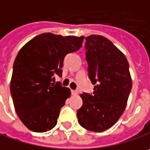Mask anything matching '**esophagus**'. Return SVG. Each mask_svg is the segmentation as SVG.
<instances>
[{
	"label": "esophagus",
	"instance_id": "esophagus-1",
	"mask_svg": "<svg viewBox=\"0 0 150 150\" xmlns=\"http://www.w3.org/2000/svg\"><path fill=\"white\" fill-rule=\"evenodd\" d=\"M71 93H72V95H77V94H78V92L75 91V90H71Z\"/></svg>",
	"mask_w": 150,
	"mask_h": 150
}]
</instances>
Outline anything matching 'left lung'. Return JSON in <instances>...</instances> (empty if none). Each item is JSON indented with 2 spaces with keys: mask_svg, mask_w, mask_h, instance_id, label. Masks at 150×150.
Listing matches in <instances>:
<instances>
[{
  "mask_svg": "<svg viewBox=\"0 0 150 150\" xmlns=\"http://www.w3.org/2000/svg\"><path fill=\"white\" fill-rule=\"evenodd\" d=\"M85 39L89 78L96 86L93 95L81 94L83 105L77 117L82 127L101 132L112 127L123 114L132 77L127 57L109 39L98 35Z\"/></svg>",
  "mask_w": 150,
  "mask_h": 150,
  "instance_id": "obj_1",
  "label": "left lung"
}]
</instances>
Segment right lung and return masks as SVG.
Listing matches in <instances>:
<instances>
[{
  "instance_id": "right-lung-1",
  "label": "right lung",
  "mask_w": 150,
  "mask_h": 150,
  "mask_svg": "<svg viewBox=\"0 0 150 150\" xmlns=\"http://www.w3.org/2000/svg\"><path fill=\"white\" fill-rule=\"evenodd\" d=\"M84 36L43 33L28 41L13 64L10 91L18 118L32 132H45L57 125L61 108L71 95L68 87L54 84L62 75L66 54L81 47Z\"/></svg>"
}]
</instances>
